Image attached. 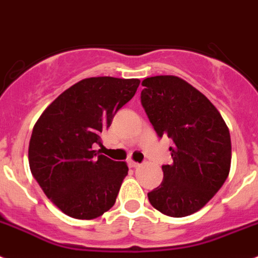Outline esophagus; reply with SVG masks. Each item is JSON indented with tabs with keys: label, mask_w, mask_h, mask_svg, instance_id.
Returning a JSON list of instances; mask_svg holds the SVG:
<instances>
[{
	"label": "esophagus",
	"mask_w": 258,
	"mask_h": 258,
	"mask_svg": "<svg viewBox=\"0 0 258 258\" xmlns=\"http://www.w3.org/2000/svg\"><path fill=\"white\" fill-rule=\"evenodd\" d=\"M128 166L131 167V168H139V167H140V163H138V162H134V161H130Z\"/></svg>",
	"instance_id": "obj_1"
}]
</instances>
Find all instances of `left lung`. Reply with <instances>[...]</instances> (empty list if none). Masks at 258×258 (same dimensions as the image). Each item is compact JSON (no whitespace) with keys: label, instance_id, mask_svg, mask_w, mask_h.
I'll list each match as a JSON object with an SVG mask.
<instances>
[{"label":"left lung","instance_id":"8db88e82","mask_svg":"<svg viewBox=\"0 0 258 258\" xmlns=\"http://www.w3.org/2000/svg\"><path fill=\"white\" fill-rule=\"evenodd\" d=\"M141 85L153 128L172 140V162L162 166L163 181L148 198L163 215L185 217L206 206L229 176L230 132L215 105L184 80L155 76Z\"/></svg>","mask_w":258,"mask_h":258}]
</instances>
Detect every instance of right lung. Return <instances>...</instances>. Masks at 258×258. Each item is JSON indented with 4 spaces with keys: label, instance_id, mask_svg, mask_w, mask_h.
I'll return each mask as SVG.
<instances>
[{
    "label": "right lung",
    "instance_id": "1",
    "mask_svg": "<svg viewBox=\"0 0 258 258\" xmlns=\"http://www.w3.org/2000/svg\"><path fill=\"white\" fill-rule=\"evenodd\" d=\"M139 85V80L86 78L59 95L34 124L28 150L32 175L73 219H96L114 206L128 167L94 146L101 145V132Z\"/></svg>",
    "mask_w": 258,
    "mask_h": 258
}]
</instances>
